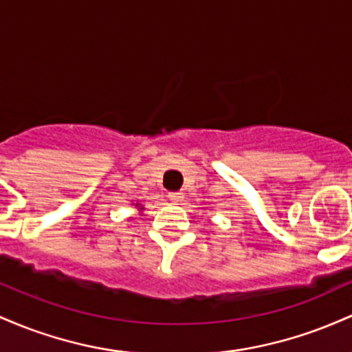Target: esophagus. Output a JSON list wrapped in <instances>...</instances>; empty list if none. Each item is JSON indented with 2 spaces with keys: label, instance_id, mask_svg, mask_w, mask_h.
<instances>
[{
  "label": "esophagus",
  "instance_id": "34e87169",
  "mask_svg": "<svg viewBox=\"0 0 352 352\" xmlns=\"http://www.w3.org/2000/svg\"><path fill=\"white\" fill-rule=\"evenodd\" d=\"M169 199L173 201V203H179L181 199H183V192L181 191H176V192H169Z\"/></svg>",
  "mask_w": 352,
  "mask_h": 352
}]
</instances>
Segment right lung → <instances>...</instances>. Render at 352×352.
<instances>
[{"mask_svg": "<svg viewBox=\"0 0 352 352\" xmlns=\"http://www.w3.org/2000/svg\"><path fill=\"white\" fill-rule=\"evenodd\" d=\"M134 206H136V208H138V211H141V212H143V209H144V208H143V206H141V204H140V203H134Z\"/></svg>", "mask_w": 352, "mask_h": 352, "instance_id": "1", "label": "right lung"}]
</instances>
